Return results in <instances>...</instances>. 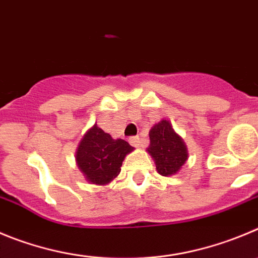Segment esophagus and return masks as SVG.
Returning a JSON list of instances; mask_svg holds the SVG:
<instances>
[{"instance_id":"34e87169","label":"esophagus","mask_w":258,"mask_h":258,"mask_svg":"<svg viewBox=\"0 0 258 258\" xmlns=\"http://www.w3.org/2000/svg\"><path fill=\"white\" fill-rule=\"evenodd\" d=\"M128 141L132 146H135V148H139V146H141V139L139 136L130 137Z\"/></svg>"}]
</instances>
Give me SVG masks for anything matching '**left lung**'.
Instances as JSON below:
<instances>
[{"instance_id":"left-lung-1","label":"left lung","mask_w":258,"mask_h":258,"mask_svg":"<svg viewBox=\"0 0 258 258\" xmlns=\"http://www.w3.org/2000/svg\"><path fill=\"white\" fill-rule=\"evenodd\" d=\"M150 145L148 153L153 158L160 175L177 174L188 159V150L183 139L174 131L168 119L154 124L149 132Z\"/></svg>"}]
</instances>
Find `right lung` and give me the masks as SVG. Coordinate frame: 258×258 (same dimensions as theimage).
Here are the masks:
<instances>
[{
	"label": "right lung",
	"instance_id": "right-lung-1",
	"mask_svg": "<svg viewBox=\"0 0 258 258\" xmlns=\"http://www.w3.org/2000/svg\"><path fill=\"white\" fill-rule=\"evenodd\" d=\"M134 148L122 139H113L98 124L88 130L76 149V164L89 183L105 186L121 173L122 162Z\"/></svg>",
	"mask_w": 258,
	"mask_h": 258
}]
</instances>
